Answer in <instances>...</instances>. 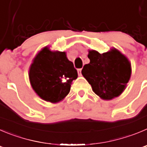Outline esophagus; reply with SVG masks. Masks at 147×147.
<instances>
[{"mask_svg": "<svg viewBox=\"0 0 147 147\" xmlns=\"http://www.w3.org/2000/svg\"><path fill=\"white\" fill-rule=\"evenodd\" d=\"M78 74H79V76H82V68L78 69Z\"/></svg>", "mask_w": 147, "mask_h": 147, "instance_id": "esophagus-1", "label": "esophagus"}]
</instances>
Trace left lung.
<instances>
[{"mask_svg":"<svg viewBox=\"0 0 147 147\" xmlns=\"http://www.w3.org/2000/svg\"><path fill=\"white\" fill-rule=\"evenodd\" d=\"M88 58L90 62L84 65L82 74L93 92L105 100L121 95L131 75V64L127 57L113 47L102 54L89 50Z\"/></svg>","mask_w":147,"mask_h":147,"instance_id":"1","label":"left lung"}]
</instances>
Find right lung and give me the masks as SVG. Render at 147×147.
<instances>
[{
	"mask_svg": "<svg viewBox=\"0 0 147 147\" xmlns=\"http://www.w3.org/2000/svg\"><path fill=\"white\" fill-rule=\"evenodd\" d=\"M78 77L65 52L51 51L45 47L36 55L29 70L31 86L43 100L62 101L69 93L72 82Z\"/></svg>",
	"mask_w": 147,
	"mask_h": 147,
	"instance_id": "add662e5",
	"label": "right lung"
}]
</instances>
